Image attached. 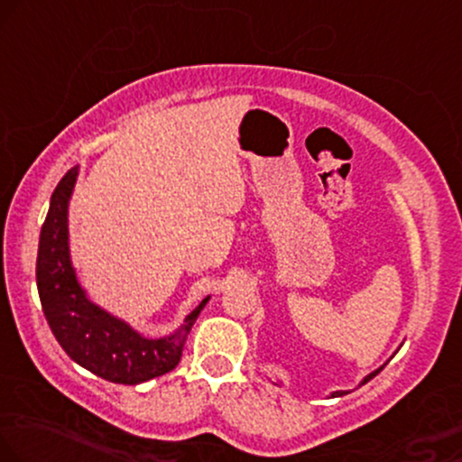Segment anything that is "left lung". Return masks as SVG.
Instances as JSON below:
<instances>
[{
	"label": "left lung",
	"mask_w": 462,
	"mask_h": 462,
	"mask_svg": "<svg viewBox=\"0 0 462 462\" xmlns=\"http://www.w3.org/2000/svg\"><path fill=\"white\" fill-rule=\"evenodd\" d=\"M385 364H388V362H385ZM385 364H383V366H385ZM383 366H379L377 370H373V373H368V374H366V377H364V379L360 381V385H364V383H366V381H368V379H373V377H374V374H377V373H381V370H383ZM276 385H284V383H282V381H281V379H278V381H276ZM346 392H349V390H336V392H329V396H332V398H336V396H343V394H346Z\"/></svg>",
	"instance_id": "1"
}]
</instances>
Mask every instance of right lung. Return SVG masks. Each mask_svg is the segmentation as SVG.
Wrapping results in <instances>:
<instances>
[{
	"instance_id": "right-lung-1",
	"label": "right lung",
	"mask_w": 462,
	"mask_h": 462,
	"mask_svg": "<svg viewBox=\"0 0 462 462\" xmlns=\"http://www.w3.org/2000/svg\"><path fill=\"white\" fill-rule=\"evenodd\" d=\"M77 178L79 164L68 171L51 195L40 231L36 284L51 332L79 366L111 383L136 385L161 377L180 364L190 328L209 295L186 315L178 329L161 338L145 336L126 319L96 304L79 281L70 253L68 218Z\"/></svg>"
}]
</instances>
